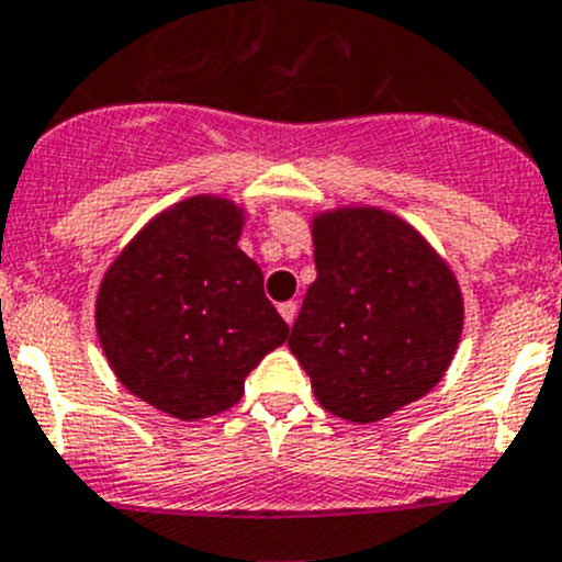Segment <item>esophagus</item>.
<instances>
[{"label":"esophagus","mask_w":562,"mask_h":562,"mask_svg":"<svg viewBox=\"0 0 562 562\" xmlns=\"http://www.w3.org/2000/svg\"><path fill=\"white\" fill-rule=\"evenodd\" d=\"M296 313H299V304L296 302H282L280 304V315L285 318V324L291 326L293 321H296Z\"/></svg>","instance_id":"34e87169"}]
</instances>
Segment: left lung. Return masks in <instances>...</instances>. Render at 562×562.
I'll list each match as a JSON object with an SVG mask.
<instances>
[{
  "label": "left lung",
  "mask_w": 562,
  "mask_h": 562,
  "mask_svg": "<svg viewBox=\"0 0 562 562\" xmlns=\"http://www.w3.org/2000/svg\"><path fill=\"white\" fill-rule=\"evenodd\" d=\"M315 277L291 331L293 357L326 412L375 423L439 384L464 302L450 266L381 209L313 222Z\"/></svg>",
  "instance_id": "obj_1"
}]
</instances>
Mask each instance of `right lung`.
<instances>
[{
	"instance_id": "right-lung-1",
	"label": "right lung",
	"mask_w": 562,
	"mask_h": 562,
	"mask_svg": "<svg viewBox=\"0 0 562 562\" xmlns=\"http://www.w3.org/2000/svg\"><path fill=\"white\" fill-rule=\"evenodd\" d=\"M244 216L198 194L150 220L101 282L95 329L125 390L178 419L241 401L244 379L288 340L263 271L238 249Z\"/></svg>"
}]
</instances>
